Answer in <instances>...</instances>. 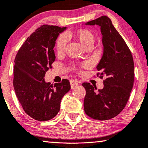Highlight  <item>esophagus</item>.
<instances>
[{
    "mask_svg": "<svg viewBox=\"0 0 148 148\" xmlns=\"http://www.w3.org/2000/svg\"><path fill=\"white\" fill-rule=\"evenodd\" d=\"M70 85H71V89H73L75 88L76 86H77L79 84H78V82L77 80H71Z\"/></svg>",
    "mask_w": 148,
    "mask_h": 148,
    "instance_id": "obj_1",
    "label": "esophagus"
}]
</instances>
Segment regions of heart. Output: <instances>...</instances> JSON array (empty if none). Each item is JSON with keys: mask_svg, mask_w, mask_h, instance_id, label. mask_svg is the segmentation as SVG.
<instances>
[{"mask_svg": "<svg viewBox=\"0 0 148 148\" xmlns=\"http://www.w3.org/2000/svg\"><path fill=\"white\" fill-rule=\"evenodd\" d=\"M76 38L85 48L93 46L94 42V36L92 32L88 29H81L76 33ZM67 42V37L66 35H61L56 42V50L58 53L64 52Z\"/></svg>", "mask_w": 148, "mask_h": 148, "instance_id": "1", "label": "heart"}]
</instances>
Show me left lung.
<instances>
[{"label": "left lung", "mask_w": 148, "mask_h": 148, "mask_svg": "<svg viewBox=\"0 0 148 148\" xmlns=\"http://www.w3.org/2000/svg\"><path fill=\"white\" fill-rule=\"evenodd\" d=\"M98 25L102 36L104 52L96 66L100 77H106L104 88L98 90L89 83L82 86L86 90L84 110L91 118L108 120L117 116L126 106L134 82V62L125 40L106 16L85 23Z\"/></svg>", "instance_id": "1"}]
</instances>
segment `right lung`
<instances>
[{
    "instance_id": "add662e5",
    "label": "right lung",
    "mask_w": 148,
    "mask_h": 148,
    "mask_svg": "<svg viewBox=\"0 0 148 148\" xmlns=\"http://www.w3.org/2000/svg\"><path fill=\"white\" fill-rule=\"evenodd\" d=\"M66 28L42 25L27 38L15 56L14 90L24 111L35 120L54 118L59 112L62 97L71 89L67 79L53 86L44 79L55 60L56 40Z\"/></svg>"
}]
</instances>
